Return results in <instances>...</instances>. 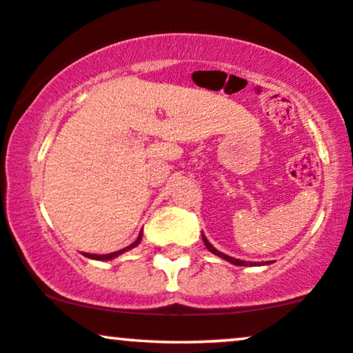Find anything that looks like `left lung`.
Wrapping results in <instances>:
<instances>
[{
    "instance_id": "left-lung-1",
    "label": "left lung",
    "mask_w": 353,
    "mask_h": 353,
    "mask_svg": "<svg viewBox=\"0 0 353 353\" xmlns=\"http://www.w3.org/2000/svg\"><path fill=\"white\" fill-rule=\"evenodd\" d=\"M202 240H203V243H205V246H207V250H209V252H212L214 254H217V256H220V258H223V260H227V261H230V263H233V265H239V266H258V265H265V263H248V261H241V260H236V258H232V256H227V254H223V253H220L219 250H215L214 246H212L209 241H207V239L205 236L202 235ZM268 263V261H266Z\"/></svg>"
}]
</instances>
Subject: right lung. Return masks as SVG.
Instances as JSON below:
<instances>
[{
  "instance_id": "1",
  "label": "right lung",
  "mask_w": 353,
  "mask_h": 353,
  "mask_svg": "<svg viewBox=\"0 0 353 353\" xmlns=\"http://www.w3.org/2000/svg\"><path fill=\"white\" fill-rule=\"evenodd\" d=\"M139 241H141V233H139L138 240L133 241V243H131L130 246H126V248L120 250V252H113V253H108V254H92V253H83V254H85V256H87V258H92V260H112V258L118 256V254H121V253L128 252V250H131V248H134V246L138 245Z\"/></svg>"
}]
</instances>
